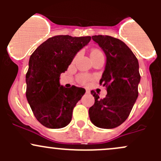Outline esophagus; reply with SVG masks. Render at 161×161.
I'll return each mask as SVG.
<instances>
[{
	"label": "esophagus",
	"instance_id": "esophagus-1",
	"mask_svg": "<svg viewBox=\"0 0 161 161\" xmlns=\"http://www.w3.org/2000/svg\"><path fill=\"white\" fill-rule=\"evenodd\" d=\"M86 93H90V90H89V89H86Z\"/></svg>",
	"mask_w": 161,
	"mask_h": 161
}]
</instances>
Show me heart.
Returning a JSON list of instances; mask_svg holds the SVG:
<instances>
[{
	"mask_svg": "<svg viewBox=\"0 0 161 161\" xmlns=\"http://www.w3.org/2000/svg\"><path fill=\"white\" fill-rule=\"evenodd\" d=\"M97 52H100V50H99L95 49V50H92V52H91V53H97ZM90 79L88 77V76H86V75H80V76H79V82H82V83H86V82H88V81L90 80Z\"/></svg>",
	"mask_w": 161,
	"mask_h": 161,
	"instance_id": "b5f03b06",
	"label": "heart"
}]
</instances>
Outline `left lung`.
<instances>
[{"label":"left lung","mask_w":161,"mask_h":161,"mask_svg":"<svg viewBox=\"0 0 161 161\" xmlns=\"http://www.w3.org/2000/svg\"><path fill=\"white\" fill-rule=\"evenodd\" d=\"M92 39L107 57L100 84L106 86L108 94L100 99L95 91H91L95 103L89 109V114L90 121L97 127L114 129L127 119L139 95V62L121 40L102 35L92 36Z\"/></svg>","instance_id":"left-lung-1"}]
</instances>
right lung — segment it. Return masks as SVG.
<instances>
[{"label":"right lung","mask_w":161,"mask_h":161,"mask_svg":"<svg viewBox=\"0 0 161 161\" xmlns=\"http://www.w3.org/2000/svg\"><path fill=\"white\" fill-rule=\"evenodd\" d=\"M91 36L50 37L30 56L25 75L26 98L37 121L49 129H61L70 123L76 103L85 89L60 85V75L67 71L78 51Z\"/></svg>","instance_id":"obj_1"}]
</instances>
